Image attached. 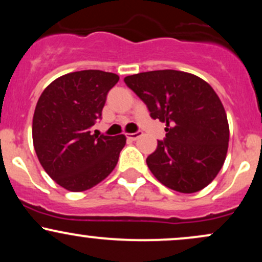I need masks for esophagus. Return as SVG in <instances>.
Segmentation results:
<instances>
[{
    "label": "esophagus",
    "mask_w": 262,
    "mask_h": 262,
    "mask_svg": "<svg viewBox=\"0 0 262 262\" xmlns=\"http://www.w3.org/2000/svg\"><path fill=\"white\" fill-rule=\"evenodd\" d=\"M140 135H141V132L138 130V132H135V133L127 134V138H128V139H130V140H137L138 138L140 137Z\"/></svg>",
    "instance_id": "obj_1"
}]
</instances>
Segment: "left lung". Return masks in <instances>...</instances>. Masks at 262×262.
Returning a JSON list of instances; mask_svg holds the SVG:
<instances>
[{"label":"left lung","mask_w":262,"mask_h":262,"mask_svg":"<svg viewBox=\"0 0 262 262\" xmlns=\"http://www.w3.org/2000/svg\"><path fill=\"white\" fill-rule=\"evenodd\" d=\"M124 82L152 119L166 123V137L146 158L152 175L181 193L208 186L223 166L229 143L227 113L214 90L196 75L177 70L130 75Z\"/></svg>","instance_id":"left-lung-1"}]
</instances>
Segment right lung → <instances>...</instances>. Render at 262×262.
Returning <instances> with one entry per match:
<instances>
[{
  "instance_id": "add662e5",
  "label": "right lung",
  "mask_w": 262,
  "mask_h": 262,
  "mask_svg": "<svg viewBox=\"0 0 262 262\" xmlns=\"http://www.w3.org/2000/svg\"><path fill=\"white\" fill-rule=\"evenodd\" d=\"M118 80L106 71H76L54 80L39 97L32 129L35 152L48 175L69 191L93 187L118 162L124 135L91 132Z\"/></svg>"
}]
</instances>
